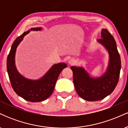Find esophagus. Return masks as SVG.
Instances as JSON below:
<instances>
[{
    "label": "esophagus",
    "instance_id": "esophagus-1",
    "mask_svg": "<svg viewBox=\"0 0 128 128\" xmlns=\"http://www.w3.org/2000/svg\"><path fill=\"white\" fill-rule=\"evenodd\" d=\"M68 63L69 64H70V65H74V64L76 63V61L74 59H70L68 61Z\"/></svg>",
    "mask_w": 128,
    "mask_h": 128
}]
</instances>
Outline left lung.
I'll return each instance as SVG.
<instances>
[{
  "mask_svg": "<svg viewBox=\"0 0 128 128\" xmlns=\"http://www.w3.org/2000/svg\"><path fill=\"white\" fill-rule=\"evenodd\" d=\"M98 42L105 46L109 54V65L104 75L93 78L82 67H70L76 92L88 101L100 100L110 95L117 86L121 69V60L116 41L107 29H102L101 38Z\"/></svg>",
  "mask_w": 128,
  "mask_h": 128,
  "instance_id": "left-lung-1",
  "label": "left lung"
}]
</instances>
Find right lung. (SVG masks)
I'll return each instance as SVG.
<instances>
[{"label": "right lung", "instance_id": "1", "mask_svg": "<svg viewBox=\"0 0 128 128\" xmlns=\"http://www.w3.org/2000/svg\"><path fill=\"white\" fill-rule=\"evenodd\" d=\"M40 28H34L30 30H40ZM30 30L24 32L13 42L6 61L7 72L13 90L19 96L29 102H38L48 99L54 92L57 79L61 71L67 67L65 63L55 64L43 77L38 80H29L18 72L15 66V54L17 47L23 37Z\"/></svg>", "mask_w": 128, "mask_h": 128}]
</instances>
